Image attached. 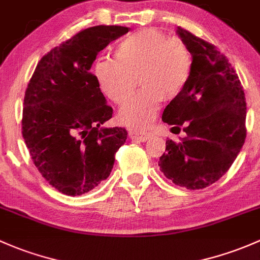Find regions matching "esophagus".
Segmentation results:
<instances>
[{
	"mask_svg": "<svg viewBox=\"0 0 260 260\" xmlns=\"http://www.w3.org/2000/svg\"><path fill=\"white\" fill-rule=\"evenodd\" d=\"M128 136H129V138L132 139V141H139V142H147L152 137L151 133L137 132V131H131V132L128 133Z\"/></svg>",
	"mask_w": 260,
	"mask_h": 260,
	"instance_id": "34e87169",
	"label": "esophagus"
}]
</instances>
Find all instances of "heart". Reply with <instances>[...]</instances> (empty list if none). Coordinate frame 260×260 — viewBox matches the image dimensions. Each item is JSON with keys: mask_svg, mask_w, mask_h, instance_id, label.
Returning a JSON list of instances; mask_svg holds the SVG:
<instances>
[{"mask_svg": "<svg viewBox=\"0 0 260 260\" xmlns=\"http://www.w3.org/2000/svg\"><path fill=\"white\" fill-rule=\"evenodd\" d=\"M189 51L178 40L154 28L135 32L119 42L116 58L98 57L93 76L102 93L116 105L135 91H142L119 109L117 119L132 129H146L162 107L182 93L190 73Z\"/></svg>", "mask_w": 260, "mask_h": 260, "instance_id": "heart-1", "label": "heart"}]
</instances>
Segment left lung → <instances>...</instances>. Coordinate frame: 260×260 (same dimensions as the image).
<instances>
[{
    "label": "left lung",
    "instance_id": "1",
    "mask_svg": "<svg viewBox=\"0 0 260 260\" xmlns=\"http://www.w3.org/2000/svg\"><path fill=\"white\" fill-rule=\"evenodd\" d=\"M192 54L187 84L163 111V122L183 127L179 143L167 139L158 166L168 179L187 189H203L231 168L245 137L247 103L238 75L217 48L177 27Z\"/></svg>",
    "mask_w": 260,
    "mask_h": 260
}]
</instances>
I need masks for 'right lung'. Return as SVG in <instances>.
I'll list each match as a JSON object with an SVG mask.
<instances>
[{"instance_id": "1", "label": "right lung", "mask_w": 260, "mask_h": 260, "mask_svg": "<svg viewBox=\"0 0 260 260\" xmlns=\"http://www.w3.org/2000/svg\"><path fill=\"white\" fill-rule=\"evenodd\" d=\"M127 32L123 26L78 32L41 58L27 86L22 136L43 178L66 196L107 179L127 139L124 128L102 125L113 109L89 72L98 52Z\"/></svg>"}]
</instances>
